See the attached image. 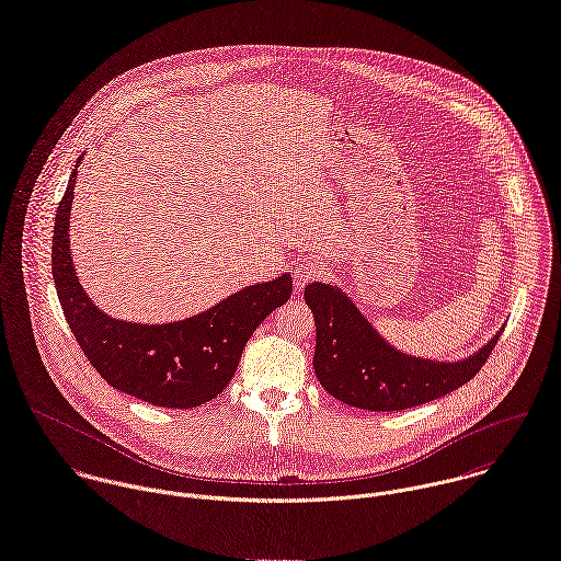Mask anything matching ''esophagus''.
Masks as SVG:
<instances>
[{"mask_svg": "<svg viewBox=\"0 0 561 561\" xmlns=\"http://www.w3.org/2000/svg\"><path fill=\"white\" fill-rule=\"evenodd\" d=\"M323 275V266L317 260H304L297 268H295V288L301 290L308 282H314L317 277Z\"/></svg>", "mask_w": 561, "mask_h": 561, "instance_id": "34e87169", "label": "esophagus"}]
</instances>
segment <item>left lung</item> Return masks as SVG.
Here are the masks:
<instances>
[{
	"label": "left lung",
	"instance_id": "1",
	"mask_svg": "<svg viewBox=\"0 0 561 561\" xmlns=\"http://www.w3.org/2000/svg\"><path fill=\"white\" fill-rule=\"evenodd\" d=\"M304 299L314 314L312 365L319 383L336 401L369 412L410 410L462 388L482 369L502 334L469 358L438 363L394 350L328 284L306 286Z\"/></svg>",
	"mask_w": 561,
	"mask_h": 561
}]
</instances>
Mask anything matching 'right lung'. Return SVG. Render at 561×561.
I'll list each match as a JSON object with an SVG mask.
<instances>
[{
    "instance_id": "1",
    "label": "right lung",
    "mask_w": 561,
    "mask_h": 561,
    "mask_svg": "<svg viewBox=\"0 0 561 561\" xmlns=\"http://www.w3.org/2000/svg\"><path fill=\"white\" fill-rule=\"evenodd\" d=\"M75 184L77 169L55 218L53 277L83 354L112 388L156 408L192 410L209 403L233 379L242 350L257 325L290 299V275L249 286L178 323L140 325L112 319L90 301L72 266L68 220Z\"/></svg>"
}]
</instances>
